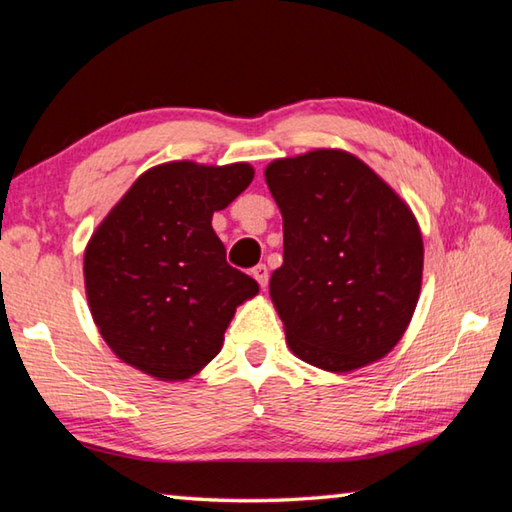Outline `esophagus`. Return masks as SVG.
I'll use <instances>...</instances> for the list:
<instances>
[{
    "instance_id": "esophagus-1",
    "label": "esophagus",
    "mask_w": 512,
    "mask_h": 512,
    "mask_svg": "<svg viewBox=\"0 0 512 512\" xmlns=\"http://www.w3.org/2000/svg\"><path fill=\"white\" fill-rule=\"evenodd\" d=\"M253 277L259 282V287L266 289V284H268V268H266V264H257L253 268Z\"/></svg>"
}]
</instances>
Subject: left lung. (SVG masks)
I'll return each mask as SVG.
<instances>
[{
	"label": "left lung",
	"mask_w": 512,
	"mask_h": 512,
	"mask_svg": "<svg viewBox=\"0 0 512 512\" xmlns=\"http://www.w3.org/2000/svg\"><path fill=\"white\" fill-rule=\"evenodd\" d=\"M282 212L284 255L271 298L291 352L350 372L391 352L418 305L415 216L359 158L318 149L264 171Z\"/></svg>",
	"instance_id": "1"
}]
</instances>
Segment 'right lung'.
Masks as SVG:
<instances>
[{"label": "right lung", "instance_id": "add662e5", "mask_svg": "<svg viewBox=\"0 0 512 512\" xmlns=\"http://www.w3.org/2000/svg\"><path fill=\"white\" fill-rule=\"evenodd\" d=\"M253 176L246 162L160 164L103 219L85 250V291L94 323L121 361L176 381L219 354L237 305L259 287L225 262L212 214Z\"/></svg>", "mask_w": 512, "mask_h": 512}]
</instances>
